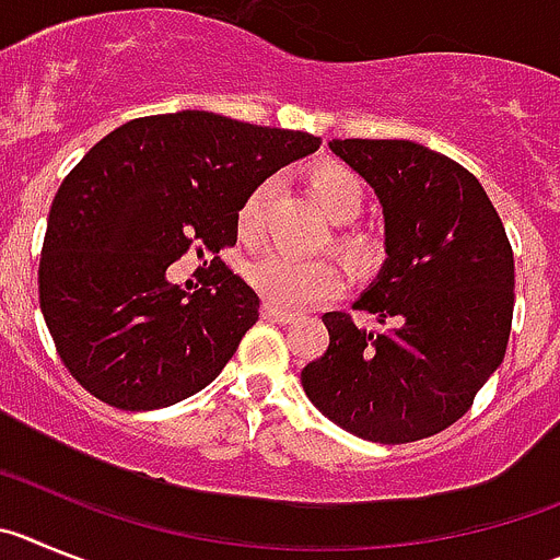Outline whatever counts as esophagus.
I'll return each instance as SVG.
<instances>
[{"label": "esophagus", "instance_id": "esophagus-1", "mask_svg": "<svg viewBox=\"0 0 560 560\" xmlns=\"http://www.w3.org/2000/svg\"><path fill=\"white\" fill-rule=\"evenodd\" d=\"M261 317H265V320H273V324H292L299 315H295V312L281 310V306L270 304V301H265V304H261Z\"/></svg>", "mask_w": 560, "mask_h": 560}]
</instances>
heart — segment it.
<instances>
[{"mask_svg": "<svg viewBox=\"0 0 560 560\" xmlns=\"http://www.w3.org/2000/svg\"><path fill=\"white\" fill-rule=\"evenodd\" d=\"M310 186L320 209L335 223H349L362 211L365 189H362L360 175L340 161H324V164L312 167ZM270 195H273V180H261L250 189L248 198L236 211V229L245 240H254L259 234ZM340 248L357 265H374L380 259V245L371 236L342 234ZM245 279L270 304L287 306V310L320 304V301L335 299L342 290V273L331 259H299V256L281 254V250H268V254L256 256L245 268Z\"/></svg>", "mask_w": 560, "mask_h": 560, "instance_id": "b5f03b06", "label": "heart"}]
</instances>
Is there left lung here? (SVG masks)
<instances>
[{"label":"left lung","instance_id":"8db88e82","mask_svg":"<svg viewBox=\"0 0 560 560\" xmlns=\"http://www.w3.org/2000/svg\"><path fill=\"white\" fill-rule=\"evenodd\" d=\"M374 186L385 265L354 310L382 331L326 312L329 349L301 371L312 405L376 443L430 438L466 416L502 365L513 320V250L480 180L405 139H331Z\"/></svg>","mask_w":560,"mask_h":560}]
</instances>
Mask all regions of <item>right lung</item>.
<instances>
[{
  "label": "right lung",
  "mask_w": 560,
  "mask_h": 560,
  "mask_svg": "<svg viewBox=\"0 0 560 560\" xmlns=\"http://www.w3.org/2000/svg\"><path fill=\"white\" fill-rule=\"evenodd\" d=\"M304 130L209 110L130 119L63 178L38 265L44 320L69 374L119 410H159L203 390L259 320V295L214 256L195 292L167 268L198 245L236 243L256 184L315 153Z\"/></svg>",
  "instance_id": "right-lung-1"
}]
</instances>
